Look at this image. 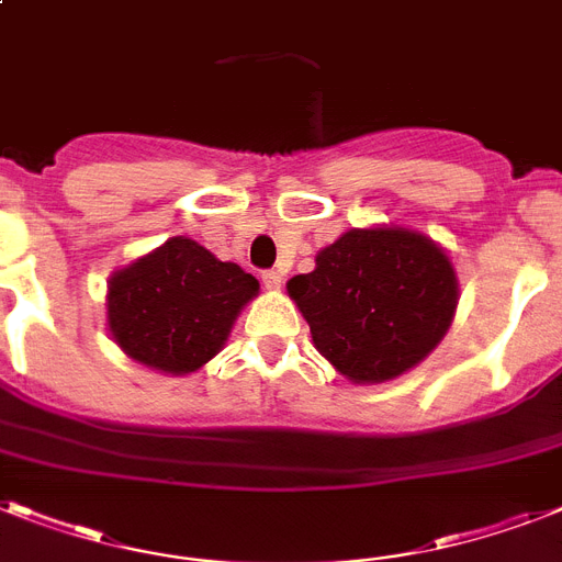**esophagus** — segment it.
Returning <instances> with one entry per match:
<instances>
[{
  "label": "esophagus",
  "mask_w": 562,
  "mask_h": 562,
  "mask_svg": "<svg viewBox=\"0 0 562 562\" xmlns=\"http://www.w3.org/2000/svg\"><path fill=\"white\" fill-rule=\"evenodd\" d=\"M261 284L267 286V290H278V286H281V272L263 270L261 272Z\"/></svg>",
  "instance_id": "obj_1"
}]
</instances>
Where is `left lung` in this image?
<instances>
[{"mask_svg":"<svg viewBox=\"0 0 562 562\" xmlns=\"http://www.w3.org/2000/svg\"><path fill=\"white\" fill-rule=\"evenodd\" d=\"M315 350L356 384L391 382L445 338L459 301L439 244L402 226L350 229L286 281Z\"/></svg>","mask_w":562,"mask_h":562,"instance_id":"8db88e82","label":"left lung"}]
</instances>
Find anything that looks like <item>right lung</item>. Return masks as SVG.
<instances>
[{
    "instance_id": "add662e5",
    "label": "right lung",
    "mask_w": 562,
    "mask_h": 562,
    "mask_svg": "<svg viewBox=\"0 0 562 562\" xmlns=\"http://www.w3.org/2000/svg\"><path fill=\"white\" fill-rule=\"evenodd\" d=\"M255 276L217 261L178 235L117 270L109 281V333L128 359L160 373L201 370L229 338L232 324L258 295Z\"/></svg>"
}]
</instances>
